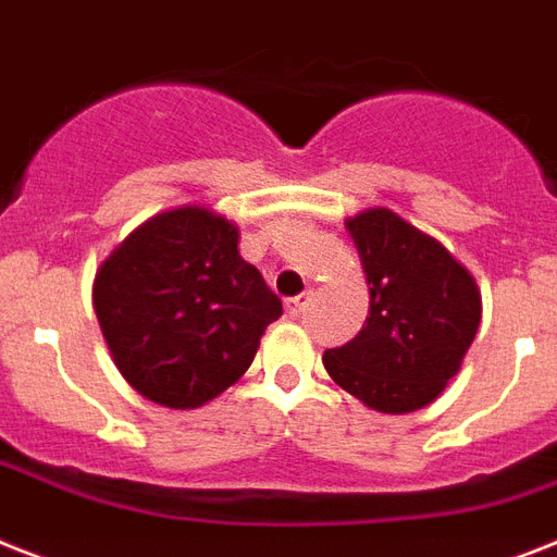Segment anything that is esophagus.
I'll return each instance as SVG.
<instances>
[{"instance_id": "34e87169", "label": "esophagus", "mask_w": 557, "mask_h": 557, "mask_svg": "<svg viewBox=\"0 0 557 557\" xmlns=\"http://www.w3.org/2000/svg\"><path fill=\"white\" fill-rule=\"evenodd\" d=\"M310 301H312V293L310 289H307V293H301V296H293V298H287V315H293V319H298V315H301V312L307 310V307H310Z\"/></svg>"}]
</instances>
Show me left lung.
<instances>
[{
    "label": "left lung",
    "instance_id": "8db88e82",
    "mask_svg": "<svg viewBox=\"0 0 557 557\" xmlns=\"http://www.w3.org/2000/svg\"><path fill=\"white\" fill-rule=\"evenodd\" d=\"M370 284V315L352 342L324 352L330 379L379 412L421 410L461 370L481 321L475 278L387 207L347 219Z\"/></svg>",
    "mask_w": 557,
    "mask_h": 557
}]
</instances>
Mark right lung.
Wrapping results in <instances>:
<instances>
[{
  "mask_svg": "<svg viewBox=\"0 0 557 557\" xmlns=\"http://www.w3.org/2000/svg\"><path fill=\"white\" fill-rule=\"evenodd\" d=\"M94 307L124 381L173 410L236 384L282 315V298L238 256L236 224L196 205L133 230L96 273Z\"/></svg>",
  "mask_w": 557,
  "mask_h": 557,
  "instance_id": "right-lung-1",
  "label": "right lung"
}]
</instances>
